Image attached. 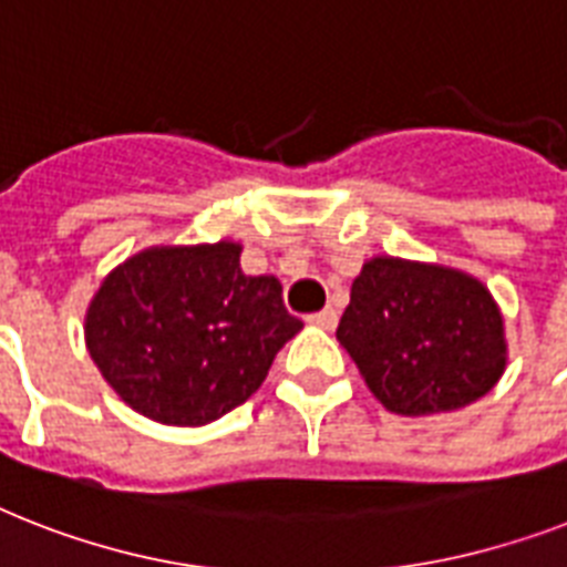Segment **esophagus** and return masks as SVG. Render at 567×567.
Wrapping results in <instances>:
<instances>
[{
	"label": "esophagus",
	"instance_id": "obj_1",
	"mask_svg": "<svg viewBox=\"0 0 567 567\" xmlns=\"http://www.w3.org/2000/svg\"><path fill=\"white\" fill-rule=\"evenodd\" d=\"M309 323L311 327H320V329H336L338 311L332 309V306H327V309L318 311V315H309Z\"/></svg>",
	"mask_w": 567,
	"mask_h": 567
}]
</instances>
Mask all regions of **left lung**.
Segmentation results:
<instances>
[{
  "mask_svg": "<svg viewBox=\"0 0 567 567\" xmlns=\"http://www.w3.org/2000/svg\"><path fill=\"white\" fill-rule=\"evenodd\" d=\"M336 336L379 403L405 417L465 409L506 371L497 302L453 267L364 261Z\"/></svg>",
  "mask_w": 567,
  "mask_h": 567,
  "instance_id": "obj_1",
  "label": "left lung"
}]
</instances>
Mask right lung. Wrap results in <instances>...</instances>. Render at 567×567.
Segmentation results:
<instances>
[{
  "label": "right lung",
  "instance_id": "obj_1",
  "mask_svg": "<svg viewBox=\"0 0 567 567\" xmlns=\"http://www.w3.org/2000/svg\"><path fill=\"white\" fill-rule=\"evenodd\" d=\"M302 329L274 276L240 270V244L150 247L93 293L84 341L123 403L150 421L203 426L247 403Z\"/></svg>",
  "mask_w": 567,
  "mask_h": 567
}]
</instances>
